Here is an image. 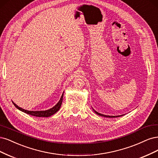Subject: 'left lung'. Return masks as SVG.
I'll return each instance as SVG.
<instances>
[{"label":"left lung","mask_w":158,"mask_h":158,"mask_svg":"<svg viewBox=\"0 0 158 158\" xmlns=\"http://www.w3.org/2000/svg\"><path fill=\"white\" fill-rule=\"evenodd\" d=\"M94 112L96 114H98V115H100V116H102V117H106V118H118V117H121V116H122V115H116V116H110V115H103V114H100V113H98L97 111H96L95 110H94Z\"/></svg>","instance_id":"8db88e82"}]
</instances>
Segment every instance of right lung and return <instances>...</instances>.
Segmentation results:
<instances>
[{
	"label": "right lung",
	"mask_w": 158,
	"mask_h": 158,
	"mask_svg": "<svg viewBox=\"0 0 158 158\" xmlns=\"http://www.w3.org/2000/svg\"><path fill=\"white\" fill-rule=\"evenodd\" d=\"M63 95H64V94H62V96H61L60 100H59V102L56 105L54 106L52 108L48 110H45V111H28V110L19 108V107L16 104H15L13 102H12V103L14 104V105L15 106L16 108H17L19 110H21L22 111H23V112H25L27 114L33 115L35 117H45V118H47V117H50V115H52L54 114L55 113H56L57 111L60 110L61 105H62V103Z\"/></svg>",
	"instance_id": "obj_1"
}]
</instances>
